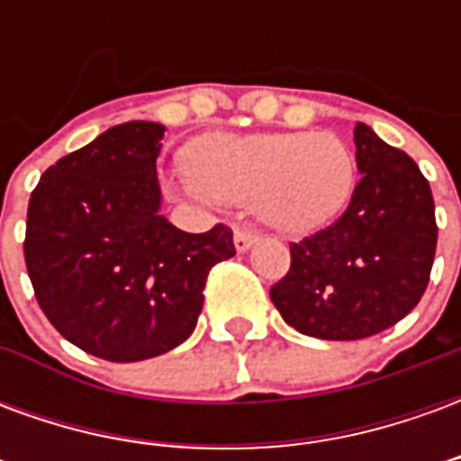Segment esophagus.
<instances>
[{"label": "esophagus", "instance_id": "34e87169", "mask_svg": "<svg viewBox=\"0 0 461 461\" xmlns=\"http://www.w3.org/2000/svg\"><path fill=\"white\" fill-rule=\"evenodd\" d=\"M257 241H259L257 231H249V230H237V231H234V247H237V251L251 249V247H254Z\"/></svg>", "mask_w": 461, "mask_h": 461}]
</instances>
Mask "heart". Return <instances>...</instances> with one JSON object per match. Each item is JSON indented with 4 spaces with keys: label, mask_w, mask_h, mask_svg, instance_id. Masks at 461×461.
I'll use <instances>...</instances> for the list:
<instances>
[{
    "label": "heart",
    "mask_w": 461,
    "mask_h": 461,
    "mask_svg": "<svg viewBox=\"0 0 461 461\" xmlns=\"http://www.w3.org/2000/svg\"><path fill=\"white\" fill-rule=\"evenodd\" d=\"M194 180L230 204L257 202L271 227L303 234L329 221L353 187L356 162L333 132L214 135L190 152Z\"/></svg>",
    "instance_id": "obj_1"
}]
</instances>
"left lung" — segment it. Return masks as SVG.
Returning <instances> with one entry per match:
<instances>
[{"label": "left lung", "instance_id": "left-lung-1", "mask_svg": "<svg viewBox=\"0 0 461 461\" xmlns=\"http://www.w3.org/2000/svg\"><path fill=\"white\" fill-rule=\"evenodd\" d=\"M360 182L326 230L291 244L271 286L281 319L313 339L360 340L395 326L422 299L437 249L435 200L415 160L356 122Z\"/></svg>", "mask_w": 461, "mask_h": 461}]
</instances>
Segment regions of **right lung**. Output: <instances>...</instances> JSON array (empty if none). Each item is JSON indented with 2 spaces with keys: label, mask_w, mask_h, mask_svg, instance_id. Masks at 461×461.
<instances>
[{
  "label": "right lung",
  "mask_w": 461,
  "mask_h": 461,
  "mask_svg": "<svg viewBox=\"0 0 461 461\" xmlns=\"http://www.w3.org/2000/svg\"><path fill=\"white\" fill-rule=\"evenodd\" d=\"M162 135L150 121L108 128L41 175L26 212V271L46 319L113 363L190 339L207 274L234 257L230 227L190 234L160 214Z\"/></svg>",
  "instance_id": "1"
}]
</instances>
